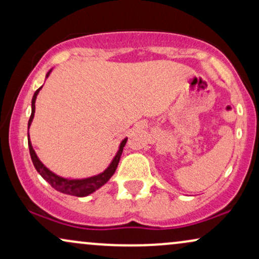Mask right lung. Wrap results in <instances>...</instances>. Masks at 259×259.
<instances>
[{
    "instance_id": "1",
    "label": "right lung",
    "mask_w": 259,
    "mask_h": 259,
    "mask_svg": "<svg viewBox=\"0 0 259 259\" xmlns=\"http://www.w3.org/2000/svg\"><path fill=\"white\" fill-rule=\"evenodd\" d=\"M51 71L47 73L46 77H48L49 74H51ZM40 88H42V87H40ZM40 88L36 90L35 94H33L32 102H31L32 111H31V116L29 119V127L31 125V121H32V119H33V116H35V107H36L35 102H36V98H37V95H38ZM126 141H127V139H124L123 141H121L120 146H119V151L117 152L116 157L113 158V160H112L110 166H108L107 169L104 171V172L99 174V175H96V176L88 177V179H82V180L64 179V177L55 175L54 172H52L51 170L47 169L45 165L40 163V160L38 159V157H37L35 151H33L32 145H31L30 136H29V140H27V143H29L31 159H32V163H33V165H35L36 170L38 171L39 175L42 176L43 179H45L47 182H48L49 185L53 187V188L57 189L58 192L64 193V194L74 195V197H87V195L92 194L93 192H95L96 189H99L101 186H104L105 183L111 179L112 175L114 174V171H116V169H117L118 163H119V159H120L121 152H123V148H124V146H125Z\"/></svg>"
}]
</instances>
